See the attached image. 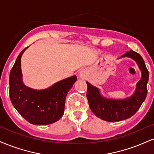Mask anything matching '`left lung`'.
Instances as JSON below:
<instances>
[{
  "label": "left lung",
  "instance_id": "1",
  "mask_svg": "<svg viewBox=\"0 0 154 154\" xmlns=\"http://www.w3.org/2000/svg\"><path fill=\"white\" fill-rule=\"evenodd\" d=\"M123 57H130L135 60L142 74L132 96L125 99L106 98L100 95L98 88L87 82V98L91 111L100 119L111 122L128 119L133 116L143 103L148 93L147 83L149 74L143 58L132 50L120 58Z\"/></svg>",
  "mask_w": 154,
  "mask_h": 154
}]
</instances>
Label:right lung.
<instances>
[{"label": "right lung", "mask_w": 154, "mask_h": 154, "mask_svg": "<svg viewBox=\"0 0 154 154\" xmlns=\"http://www.w3.org/2000/svg\"><path fill=\"white\" fill-rule=\"evenodd\" d=\"M25 48L16 60L9 76V95L20 115L32 125H50L63 116L68 92L77 81V76L63 79L45 90L26 87L22 82L21 58Z\"/></svg>", "instance_id": "right-lung-1"}]
</instances>
